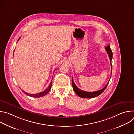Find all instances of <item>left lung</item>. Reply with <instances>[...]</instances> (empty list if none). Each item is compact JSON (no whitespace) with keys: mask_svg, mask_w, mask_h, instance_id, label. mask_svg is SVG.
Instances as JSON below:
<instances>
[{"mask_svg":"<svg viewBox=\"0 0 134 134\" xmlns=\"http://www.w3.org/2000/svg\"><path fill=\"white\" fill-rule=\"evenodd\" d=\"M105 50H106V51H107V52L108 54L109 57L110 64H111V69H112V67L111 60H112V50H111L109 45L105 47ZM111 71H112V69H111ZM111 73H112V72H111ZM109 81H110V80L109 81L108 83L105 85V86L104 88H103L102 89L100 90L97 91L92 92H86V91H82V90H80L79 88H78L77 86H76V85L74 83L72 78V88H73V90H74V92L76 94H77V95H78L80 97L82 98H95V97H97L99 96V95H100L105 90V89L106 88V87H107V86L109 84Z\"/></svg>","mask_w":134,"mask_h":134,"instance_id":"1","label":"left lung"}]
</instances>
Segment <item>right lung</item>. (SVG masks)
Here are the masks:
<instances>
[{
  "mask_svg": "<svg viewBox=\"0 0 134 134\" xmlns=\"http://www.w3.org/2000/svg\"><path fill=\"white\" fill-rule=\"evenodd\" d=\"M13 55H14V54H13ZM51 85H52V82L50 83L49 86L44 91L40 92L39 93H37V94H29V93H27L24 92V91H23V92L26 95H28V96H29V97H33V98H40V97H42L44 96V95H46L50 91V90L51 88Z\"/></svg>",
  "mask_w": 134,
  "mask_h": 134,
  "instance_id": "right-lung-1",
  "label": "right lung"
}]
</instances>
